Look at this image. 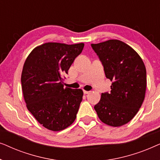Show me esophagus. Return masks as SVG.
Wrapping results in <instances>:
<instances>
[{
	"label": "esophagus",
	"instance_id": "1",
	"mask_svg": "<svg viewBox=\"0 0 160 160\" xmlns=\"http://www.w3.org/2000/svg\"><path fill=\"white\" fill-rule=\"evenodd\" d=\"M89 92H89V91H86V90H84V94H85V95H86V94H89Z\"/></svg>",
	"mask_w": 160,
	"mask_h": 160
}]
</instances>
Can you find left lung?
Returning <instances> with one entry per match:
<instances>
[{"mask_svg": "<svg viewBox=\"0 0 160 160\" xmlns=\"http://www.w3.org/2000/svg\"><path fill=\"white\" fill-rule=\"evenodd\" d=\"M105 74L111 84L110 92L102 93L95 110L103 123L120 127L136 115L145 98L146 71L139 54L119 40L92 43Z\"/></svg>", "mask_w": 160, "mask_h": 160, "instance_id": "left-lung-1", "label": "left lung"}]
</instances>
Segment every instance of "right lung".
I'll list each match as a JSON object with an SVG mask.
<instances>
[{"instance_id":"obj_1","label":"right lung","mask_w":160,"mask_h":160,"mask_svg":"<svg viewBox=\"0 0 160 160\" xmlns=\"http://www.w3.org/2000/svg\"><path fill=\"white\" fill-rule=\"evenodd\" d=\"M84 44L49 42L35 48L22 72L26 106L45 128L60 131L75 121L83 91L64 87L62 75L68 71Z\"/></svg>"}]
</instances>
